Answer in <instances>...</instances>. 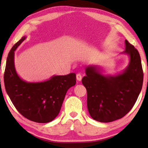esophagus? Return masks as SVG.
<instances>
[{
  "instance_id": "1",
  "label": "esophagus",
  "mask_w": 148,
  "mask_h": 148,
  "mask_svg": "<svg viewBox=\"0 0 148 148\" xmlns=\"http://www.w3.org/2000/svg\"><path fill=\"white\" fill-rule=\"evenodd\" d=\"M76 79H77V81H81L82 79V75L80 74H77L76 75Z\"/></svg>"
}]
</instances>
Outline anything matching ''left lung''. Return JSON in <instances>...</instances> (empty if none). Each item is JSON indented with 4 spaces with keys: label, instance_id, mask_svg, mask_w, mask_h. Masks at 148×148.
<instances>
[{
    "label": "left lung",
    "instance_id": "left-lung-1",
    "mask_svg": "<svg viewBox=\"0 0 148 148\" xmlns=\"http://www.w3.org/2000/svg\"><path fill=\"white\" fill-rule=\"evenodd\" d=\"M122 53L129 56V63L121 74L104 75L100 67L90 65L82 82L87 92V104L90 116L102 123L124 117L132 109L141 91L144 74L138 50L125 40Z\"/></svg>",
    "mask_w": 148,
    "mask_h": 148
}]
</instances>
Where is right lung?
Masks as SVG:
<instances>
[{"label": "right lung", "mask_w": 148, "mask_h": 148, "mask_svg": "<svg viewBox=\"0 0 148 148\" xmlns=\"http://www.w3.org/2000/svg\"><path fill=\"white\" fill-rule=\"evenodd\" d=\"M25 38L22 37L9 52L4 75L5 89L22 116L31 121L45 123L58 116L67 91L76 85V74L53 76L41 82L24 81L15 69L14 52Z\"/></svg>", "instance_id": "add662e5"}]
</instances>
